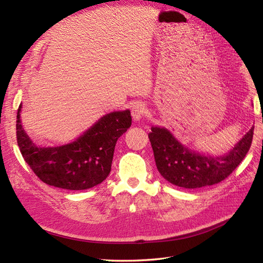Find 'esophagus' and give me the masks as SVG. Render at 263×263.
I'll list each match as a JSON object with an SVG mask.
<instances>
[{
	"label": "esophagus",
	"mask_w": 263,
	"mask_h": 263,
	"mask_svg": "<svg viewBox=\"0 0 263 263\" xmlns=\"http://www.w3.org/2000/svg\"><path fill=\"white\" fill-rule=\"evenodd\" d=\"M145 113H146V108L143 102L135 103L132 108V117L135 121L141 120L145 115Z\"/></svg>",
	"instance_id": "1"
}]
</instances>
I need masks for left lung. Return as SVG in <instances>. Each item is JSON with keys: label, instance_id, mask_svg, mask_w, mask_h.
Listing matches in <instances>:
<instances>
[{"label": "left lung", "instance_id": "8db88e82", "mask_svg": "<svg viewBox=\"0 0 263 263\" xmlns=\"http://www.w3.org/2000/svg\"><path fill=\"white\" fill-rule=\"evenodd\" d=\"M149 139L157 171L171 183L195 189L224 180L241 163L251 145L254 127L222 156L199 154L186 149L165 128L152 127Z\"/></svg>", "mask_w": 263, "mask_h": 263}]
</instances>
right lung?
<instances>
[{
    "instance_id": "right-lung-1",
    "label": "right lung",
    "mask_w": 263,
    "mask_h": 263,
    "mask_svg": "<svg viewBox=\"0 0 263 263\" xmlns=\"http://www.w3.org/2000/svg\"><path fill=\"white\" fill-rule=\"evenodd\" d=\"M17 112V143L25 161L44 183L66 190H86L101 183L111 172L115 144L132 125L130 111L111 112L71 143L36 146Z\"/></svg>"
}]
</instances>
